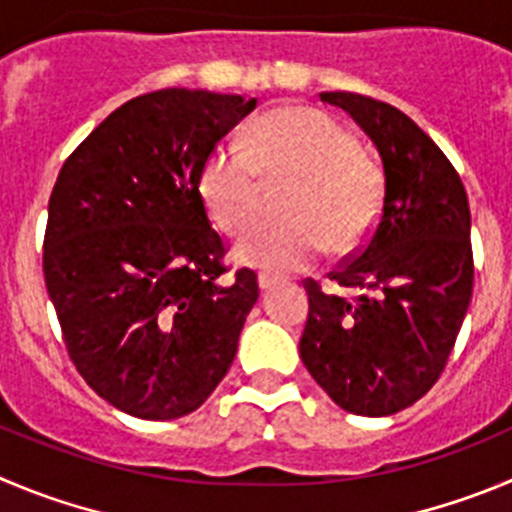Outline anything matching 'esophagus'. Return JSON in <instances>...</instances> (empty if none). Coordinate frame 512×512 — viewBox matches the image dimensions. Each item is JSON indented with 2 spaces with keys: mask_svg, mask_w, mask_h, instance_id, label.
<instances>
[{
  "mask_svg": "<svg viewBox=\"0 0 512 512\" xmlns=\"http://www.w3.org/2000/svg\"><path fill=\"white\" fill-rule=\"evenodd\" d=\"M257 283H260V290H270V288H275V285H278L280 280L275 278V275H270V272H260V278H257Z\"/></svg>",
  "mask_w": 512,
  "mask_h": 512,
  "instance_id": "esophagus-1",
  "label": "esophagus"
}]
</instances>
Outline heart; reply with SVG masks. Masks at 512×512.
Instances as JSON below:
<instances>
[{
    "mask_svg": "<svg viewBox=\"0 0 512 512\" xmlns=\"http://www.w3.org/2000/svg\"><path fill=\"white\" fill-rule=\"evenodd\" d=\"M278 224L237 245L245 265L293 272L326 247L348 252L374 232L384 176L343 123L310 105H283L257 118L245 148L219 143L199 169V194L212 222L229 237L250 232L262 214V186H283Z\"/></svg>",
    "mask_w": 512,
    "mask_h": 512,
    "instance_id": "1",
    "label": "heart"
}]
</instances>
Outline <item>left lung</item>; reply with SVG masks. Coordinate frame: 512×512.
Listing matches in <instances>:
<instances>
[{"instance_id": "8db88e82", "label": "left lung", "mask_w": 512, "mask_h": 512, "mask_svg": "<svg viewBox=\"0 0 512 512\" xmlns=\"http://www.w3.org/2000/svg\"><path fill=\"white\" fill-rule=\"evenodd\" d=\"M369 133L381 156L384 202L369 240L328 278H305L300 358L338 407L389 417L422 399L444 371L472 298L470 204L442 148L394 105L321 93Z\"/></svg>"}]
</instances>
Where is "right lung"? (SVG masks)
Returning <instances> with one entry per match:
<instances>
[{
	"label": "right lung",
	"instance_id": "1",
	"mask_svg": "<svg viewBox=\"0 0 512 512\" xmlns=\"http://www.w3.org/2000/svg\"><path fill=\"white\" fill-rule=\"evenodd\" d=\"M257 98L164 88L65 159L45 227L47 295L85 384L138 419H179L229 371L260 288L232 272L199 194L207 154Z\"/></svg>",
	"mask_w": 512,
	"mask_h": 512
}]
</instances>
